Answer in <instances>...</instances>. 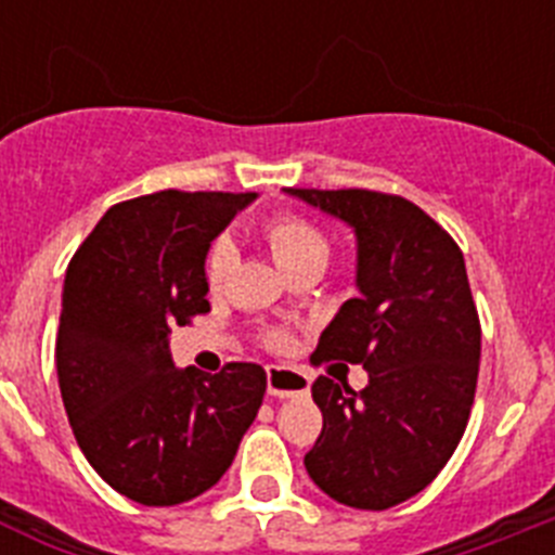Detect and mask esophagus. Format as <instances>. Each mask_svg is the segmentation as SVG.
Returning <instances> with one entry per match:
<instances>
[{
    "mask_svg": "<svg viewBox=\"0 0 555 555\" xmlns=\"http://www.w3.org/2000/svg\"><path fill=\"white\" fill-rule=\"evenodd\" d=\"M267 389L272 397H294L308 395L311 389V377L308 372L297 370V366H267Z\"/></svg>",
    "mask_w": 555,
    "mask_h": 555,
    "instance_id": "1",
    "label": "esophagus"
}]
</instances>
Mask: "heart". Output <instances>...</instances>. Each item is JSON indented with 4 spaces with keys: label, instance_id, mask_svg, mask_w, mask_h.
Segmentation results:
<instances>
[{
    "label": "heart",
    "instance_id": "b5f03b06",
    "mask_svg": "<svg viewBox=\"0 0 555 555\" xmlns=\"http://www.w3.org/2000/svg\"><path fill=\"white\" fill-rule=\"evenodd\" d=\"M263 238H267L274 261L281 263L283 272L288 267H294V263L313 258V255L327 258L325 235L313 228L308 219L297 217V214H274L272 219H267V224H263ZM230 267H233V247H230V242L219 238L208 249V258H205V283H208V288L217 292L224 283V278H228ZM263 341L269 347H283L288 341V333L283 327H272V331L263 333Z\"/></svg>",
    "mask_w": 555,
    "mask_h": 555
}]
</instances>
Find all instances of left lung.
<instances>
[{
  "instance_id": "obj_1",
  "label": "left lung",
  "mask_w": 555,
  "mask_h": 555,
  "mask_svg": "<svg viewBox=\"0 0 555 555\" xmlns=\"http://www.w3.org/2000/svg\"><path fill=\"white\" fill-rule=\"evenodd\" d=\"M356 230L358 297L325 327L311 361L370 372L352 391L313 380L322 434L313 483L352 508L384 512L423 492L459 448L475 400L480 320L464 255L420 205L370 189H288Z\"/></svg>"
}]
</instances>
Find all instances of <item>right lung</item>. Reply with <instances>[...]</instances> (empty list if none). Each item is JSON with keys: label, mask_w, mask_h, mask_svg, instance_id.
Instances as JSON below:
<instances>
[{"label": "right lung", "mask_w": 555, "mask_h": 555, "mask_svg": "<svg viewBox=\"0 0 555 555\" xmlns=\"http://www.w3.org/2000/svg\"><path fill=\"white\" fill-rule=\"evenodd\" d=\"M255 194L166 189L113 205L68 261L55 341L68 425L105 483L178 506L233 464L267 372L233 361L178 370L171 327L210 311L205 255Z\"/></svg>", "instance_id": "1"}]
</instances>
